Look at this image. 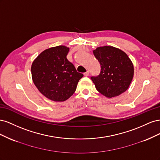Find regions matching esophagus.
Instances as JSON below:
<instances>
[{"label": "esophagus", "instance_id": "1", "mask_svg": "<svg viewBox=\"0 0 160 160\" xmlns=\"http://www.w3.org/2000/svg\"><path fill=\"white\" fill-rule=\"evenodd\" d=\"M84 76H85V77H88L89 75V72L88 71L87 72H84Z\"/></svg>", "mask_w": 160, "mask_h": 160}]
</instances>
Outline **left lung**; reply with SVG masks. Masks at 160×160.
I'll list each match as a JSON object with an SVG mask.
<instances>
[{
	"mask_svg": "<svg viewBox=\"0 0 160 160\" xmlns=\"http://www.w3.org/2000/svg\"><path fill=\"white\" fill-rule=\"evenodd\" d=\"M101 65L99 75L92 76L100 93L111 98L126 91L133 77V65L126 53L111 46L98 47L93 51Z\"/></svg>",
	"mask_w": 160,
	"mask_h": 160,
	"instance_id": "1",
	"label": "left lung"
}]
</instances>
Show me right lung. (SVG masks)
Masks as SVG:
<instances>
[{"instance_id": "1", "label": "right lung", "mask_w": 160, "mask_h": 160, "mask_svg": "<svg viewBox=\"0 0 160 160\" xmlns=\"http://www.w3.org/2000/svg\"><path fill=\"white\" fill-rule=\"evenodd\" d=\"M69 48L63 45L42 51L33 61L31 74L34 84L47 98L64 101L75 93L83 75L67 59Z\"/></svg>"}]
</instances>
